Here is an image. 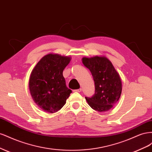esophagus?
Instances as JSON below:
<instances>
[{"label": "esophagus", "instance_id": "34e87169", "mask_svg": "<svg viewBox=\"0 0 152 152\" xmlns=\"http://www.w3.org/2000/svg\"><path fill=\"white\" fill-rule=\"evenodd\" d=\"M82 89L80 88L79 89H75V90H73V92H77V93H80V92H81Z\"/></svg>", "mask_w": 152, "mask_h": 152}]
</instances>
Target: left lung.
Instances as JSON below:
<instances>
[{"instance_id": "8db88e82", "label": "left lung", "mask_w": 152, "mask_h": 152, "mask_svg": "<svg viewBox=\"0 0 152 152\" xmlns=\"http://www.w3.org/2000/svg\"><path fill=\"white\" fill-rule=\"evenodd\" d=\"M82 63L90 70L95 85V93L86 97L87 103L94 110L107 112L116 104L122 93V82L112 62L105 56L84 57Z\"/></svg>"}]
</instances>
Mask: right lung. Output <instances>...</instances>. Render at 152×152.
I'll list each match as a JSON object with an SVG mask.
<instances>
[{
	"instance_id": "right-lung-1",
	"label": "right lung",
	"mask_w": 152,
	"mask_h": 152,
	"mask_svg": "<svg viewBox=\"0 0 152 152\" xmlns=\"http://www.w3.org/2000/svg\"><path fill=\"white\" fill-rule=\"evenodd\" d=\"M71 57L58 54L45 55L35 65L29 80L31 98L43 111L54 113L66 103L72 90L66 86L63 72Z\"/></svg>"
}]
</instances>
